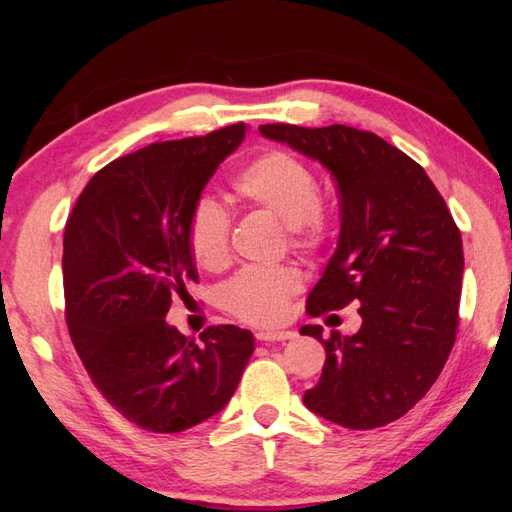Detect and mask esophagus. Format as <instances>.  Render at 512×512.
I'll return each instance as SVG.
<instances>
[{
	"instance_id": "34e87169",
	"label": "esophagus",
	"mask_w": 512,
	"mask_h": 512,
	"mask_svg": "<svg viewBox=\"0 0 512 512\" xmlns=\"http://www.w3.org/2000/svg\"><path fill=\"white\" fill-rule=\"evenodd\" d=\"M257 341H264V343H275V341H290L295 339V332L292 330H266V332H257Z\"/></svg>"
}]
</instances>
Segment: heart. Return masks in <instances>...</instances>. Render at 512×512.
<instances>
[{
  "instance_id": "1",
  "label": "heart",
  "mask_w": 512,
  "mask_h": 512,
  "mask_svg": "<svg viewBox=\"0 0 512 512\" xmlns=\"http://www.w3.org/2000/svg\"><path fill=\"white\" fill-rule=\"evenodd\" d=\"M233 191L250 206L277 215L286 224L290 242L314 253L328 239L330 226L321 206V184L306 162L286 151H266L237 173ZM187 244L193 262L217 273L231 257V217L211 198L195 202L187 224ZM301 290V275L292 266H250L222 288V306L248 325L284 321L288 301Z\"/></svg>"
}]
</instances>
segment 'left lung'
Wrapping results in <instances>:
<instances>
[{"instance_id":"1","label":"left lung","mask_w":512,"mask_h":512,"mask_svg":"<svg viewBox=\"0 0 512 512\" xmlns=\"http://www.w3.org/2000/svg\"><path fill=\"white\" fill-rule=\"evenodd\" d=\"M332 171L341 233L306 303L323 317L358 301L352 336L303 325L325 347L319 383L303 394L317 416L347 429L398 420L436 383L453 350L462 290V235L427 173L372 132L347 125L259 127Z\"/></svg>"}]
</instances>
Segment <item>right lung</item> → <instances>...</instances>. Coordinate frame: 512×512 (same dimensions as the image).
I'll return each mask as SVG.
<instances>
[{
  "instance_id": "add662e5",
  "label": "right lung",
  "mask_w": 512,
  "mask_h": 512,
  "mask_svg": "<svg viewBox=\"0 0 512 512\" xmlns=\"http://www.w3.org/2000/svg\"><path fill=\"white\" fill-rule=\"evenodd\" d=\"M244 132L235 123L112 160L65 222L70 339L96 389L140 429L180 433L215 416L255 350L253 334L237 325H211L198 345L165 321L171 301L198 284L189 215Z\"/></svg>"
}]
</instances>
